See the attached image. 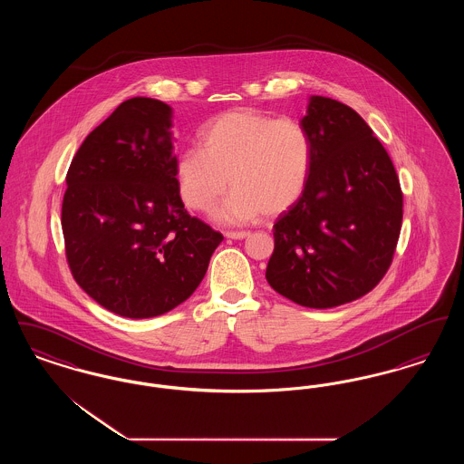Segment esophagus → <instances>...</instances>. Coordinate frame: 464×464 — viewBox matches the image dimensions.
I'll list each match as a JSON object with an SVG mask.
<instances>
[{
	"instance_id": "34e87169",
	"label": "esophagus",
	"mask_w": 464,
	"mask_h": 464,
	"mask_svg": "<svg viewBox=\"0 0 464 464\" xmlns=\"http://www.w3.org/2000/svg\"><path fill=\"white\" fill-rule=\"evenodd\" d=\"M224 235L226 238H231V240H243L250 237V231H226Z\"/></svg>"
}]
</instances>
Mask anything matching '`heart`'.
<instances>
[{
    "mask_svg": "<svg viewBox=\"0 0 464 464\" xmlns=\"http://www.w3.org/2000/svg\"><path fill=\"white\" fill-rule=\"evenodd\" d=\"M313 144L295 120L254 110L226 111L199 132V148L177 160V184L184 203L208 212L227 189L218 221L242 224L261 214L280 216L308 186Z\"/></svg>",
    "mask_w": 464,
    "mask_h": 464,
    "instance_id": "obj_1",
    "label": "heart"
}]
</instances>
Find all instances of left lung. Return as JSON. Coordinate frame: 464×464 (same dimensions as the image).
Returning a JSON list of instances; mask_svg holds the SVG:
<instances>
[{"mask_svg":"<svg viewBox=\"0 0 464 464\" xmlns=\"http://www.w3.org/2000/svg\"><path fill=\"white\" fill-rule=\"evenodd\" d=\"M313 144L303 197L273 226L266 280L306 308L352 303L381 282L397 248L403 197L395 167L356 111L309 97Z\"/></svg>","mask_w":464,"mask_h":464,"instance_id":"obj_1","label":"left lung"}]
</instances>
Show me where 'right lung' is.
Here are the masks:
<instances>
[{
    "label": "right lung",
    "mask_w": 464,
    "mask_h": 464,
    "mask_svg": "<svg viewBox=\"0 0 464 464\" xmlns=\"http://www.w3.org/2000/svg\"><path fill=\"white\" fill-rule=\"evenodd\" d=\"M172 108L133 97L87 135L67 170L63 233L76 284L102 308L151 318L201 284L221 233L177 184Z\"/></svg>",
    "instance_id": "add662e5"
}]
</instances>
